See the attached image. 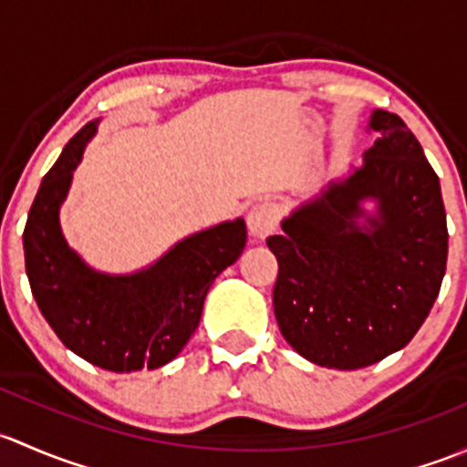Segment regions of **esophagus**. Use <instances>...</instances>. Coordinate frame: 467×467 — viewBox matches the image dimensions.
<instances>
[{"mask_svg": "<svg viewBox=\"0 0 467 467\" xmlns=\"http://www.w3.org/2000/svg\"><path fill=\"white\" fill-rule=\"evenodd\" d=\"M278 220H281V209L274 202H258L252 206V211L247 213V227L249 234L256 240H265L267 235L274 234Z\"/></svg>", "mask_w": 467, "mask_h": 467, "instance_id": "obj_1", "label": "esophagus"}]
</instances>
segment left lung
Returning <instances> with one entry per match:
<instances>
[{"label": "left lung", "mask_w": 467, "mask_h": 467, "mask_svg": "<svg viewBox=\"0 0 467 467\" xmlns=\"http://www.w3.org/2000/svg\"><path fill=\"white\" fill-rule=\"evenodd\" d=\"M367 130L376 141L362 166L321 186L267 238L281 335L307 362L339 371L405 348L448 263L443 195L418 139L384 109H373Z\"/></svg>", "instance_id": "8db88e82"}]
</instances>
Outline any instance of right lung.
<instances>
[{
  "label": "right lung",
  "mask_w": 467,
  "mask_h": 467,
  "mask_svg": "<svg viewBox=\"0 0 467 467\" xmlns=\"http://www.w3.org/2000/svg\"><path fill=\"white\" fill-rule=\"evenodd\" d=\"M99 119L71 139L42 180L24 227V263L42 317L62 344L114 373L160 368L195 333L206 292L247 244L243 218L202 229L130 274L94 269L69 247L60 206Z\"/></svg>",
  "instance_id": "add662e5"
}]
</instances>
